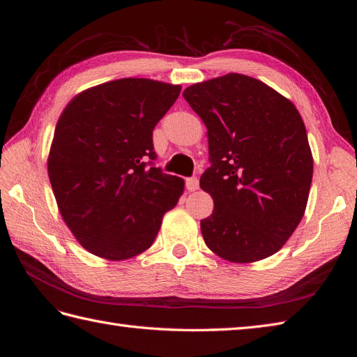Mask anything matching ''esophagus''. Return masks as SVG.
I'll return each mask as SVG.
<instances>
[{
    "instance_id": "1",
    "label": "esophagus",
    "mask_w": 357,
    "mask_h": 357,
    "mask_svg": "<svg viewBox=\"0 0 357 357\" xmlns=\"http://www.w3.org/2000/svg\"><path fill=\"white\" fill-rule=\"evenodd\" d=\"M186 189L189 192H195L199 189V181L197 177H189L186 178Z\"/></svg>"
}]
</instances>
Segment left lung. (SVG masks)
I'll use <instances>...</instances> for the list:
<instances>
[{"label": "left lung", "instance_id": "left-lung-1", "mask_svg": "<svg viewBox=\"0 0 357 357\" xmlns=\"http://www.w3.org/2000/svg\"><path fill=\"white\" fill-rule=\"evenodd\" d=\"M185 100L207 126L210 168L201 220L211 252L236 264L273 256L305 213L312 155L296 107L261 80L229 73L189 86Z\"/></svg>", "mask_w": 357, "mask_h": 357}]
</instances>
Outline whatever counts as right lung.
Segmentation results:
<instances>
[{
	"label": "right lung",
	"instance_id": "obj_1",
	"mask_svg": "<svg viewBox=\"0 0 357 357\" xmlns=\"http://www.w3.org/2000/svg\"><path fill=\"white\" fill-rule=\"evenodd\" d=\"M180 84L119 79L75 95L63 109L47 171L63 222L86 250L109 261L153 244L185 189L153 167V129Z\"/></svg>",
	"mask_w": 357,
	"mask_h": 357
}]
</instances>
